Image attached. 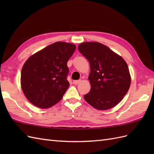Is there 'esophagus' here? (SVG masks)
I'll return each instance as SVG.
<instances>
[{
	"mask_svg": "<svg viewBox=\"0 0 154 154\" xmlns=\"http://www.w3.org/2000/svg\"><path fill=\"white\" fill-rule=\"evenodd\" d=\"M81 80H75V81H73V84L74 85H77V84H79V83H81Z\"/></svg>",
	"mask_w": 154,
	"mask_h": 154,
	"instance_id": "34e87169",
	"label": "esophagus"
}]
</instances>
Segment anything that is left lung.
I'll return each mask as SVG.
<instances>
[{"mask_svg": "<svg viewBox=\"0 0 154 154\" xmlns=\"http://www.w3.org/2000/svg\"><path fill=\"white\" fill-rule=\"evenodd\" d=\"M78 50L89 61L91 90L84 99L94 109L108 110L122 100L128 91L131 77L126 62L99 42H84Z\"/></svg>", "mask_w": 154, "mask_h": 154, "instance_id": "1", "label": "left lung"}]
</instances>
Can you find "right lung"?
<instances>
[{"instance_id":"obj_1","label":"right lung","mask_w":154,"mask_h":154,"mask_svg":"<svg viewBox=\"0 0 154 154\" xmlns=\"http://www.w3.org/2000/svg\"><path fill=\"white\" fill-rule=\"evenodd\" d=\"M75 45L57 42L31 55L21 71V87L24 95L35 106L48 109L63 98L69 83L67 63Z\"/></svg>"}]
</instances>
